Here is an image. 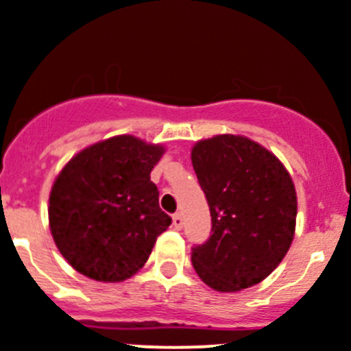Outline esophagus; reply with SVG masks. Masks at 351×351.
<instances>
[{"instance_id":"obj_1","label":"esophagus","mask_w":351,"mask_h":351,"mask_svg":"<svg viewBox=\"0 0 351 351\" xmlns=\"http://www.w3.org/2000/svg\"><path fill=\"white\" fill-rule=\"evenodd\" d=\"M173 226H175L176 230H182V226H183V217H182V214H180V213L173 214Z\"/></svg>"}]
</instances>
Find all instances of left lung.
<instances>
[{"label":"left lung","mask_w":351,"mask_h":351,"mask_svg":"<svg viewBox=\"0 0 351 351\" xmlns=\"http://www.w3.org/2000/svg\"><path fill=\"white\" fill-rule=\"evenodd\" d=\"M192 165L209 204L213 234L192 248L200 280L234 293L266 280L295 237L297 192L283 162L243 135L202 138Z\"/></svg>","instance_id":"left-lung-1"}]
</instances>
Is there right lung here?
I'll return each instance as SVG.
<instances>
[{"instance_id": "1", "label": "right lung", "mask_w": 351, "mask_h": 351, "mask_svg": "<svg viewBox=\"0 0 351 351\" xmlns=\"http://www.w3.org/2000/svg\"><path fill=\"white\" fill-rule=\"evenodd\" d=\"M165 145L117 135L82 149L49 193V230L64 261L84 276L120 283L144 267L171 217L159 209L151 171Z\"/></svg>"}]
</instances>
